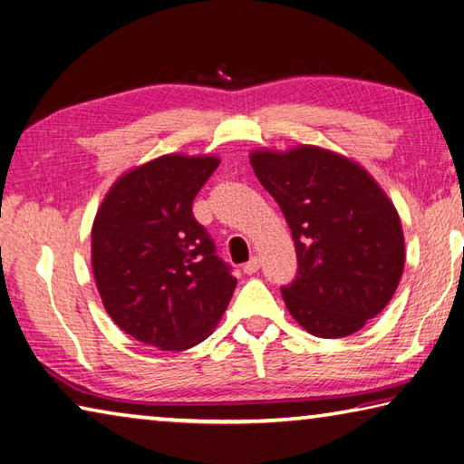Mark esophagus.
I'll return each mask as SVG.
<instances>
[{
	"label": "esophagus",
	"instance_id": "1",
	"mask_svg": "<svg viewBox=\"0 0 464 464\" xmlns=\"http://www.w3.org/2000/svg\"><path fill=\"white\" fill-rule=\"evenodd\" d=\"M260 266H262V260L257 256H254L247 264H243V272H246V274H256L257 270H260Z\"/></svg>",
	"mask_w": 464,
	"mask_h": 464
}]
</instances>
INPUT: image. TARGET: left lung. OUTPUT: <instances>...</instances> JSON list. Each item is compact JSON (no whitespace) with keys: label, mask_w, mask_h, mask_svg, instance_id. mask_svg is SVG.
<instances>
[{"label":"left lung","mask_w":464,"mask_h":464,"mask_svg":"<svg viewBox=\"0 0 464 464\" xmlns=\"http://www.w3.org/2000/svg\"><path fill=\"white\" fill-rule=\"evenodd\" d=\"M249 161L293 231L298 272L282 288L290 315L317 337L356 334L401 280L397 208L360 163L324 147L256 149Z\"/></svg>","instance_id":"obj_1"}]
</instances>
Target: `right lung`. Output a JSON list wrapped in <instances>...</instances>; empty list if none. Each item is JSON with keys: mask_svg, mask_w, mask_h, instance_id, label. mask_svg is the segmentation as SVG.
Masks as SVG:
<instances>
[{"mask_svg": "<svg viewBox=\"0 0 464 464\" xmlns=\"http://www.w3.org/2000/svg\"><path fill=\"white\" fill-rule=\"evenodd\" d=\"M217 155L168 153L116 179L92 225V270L102 304L122 332L160 350L207 340L237 278L192 215Z\"/></svg>", "mask_w": 464, "mask_h": 464, "instance_id": "1", "label": "right lung"}]
</instances>
